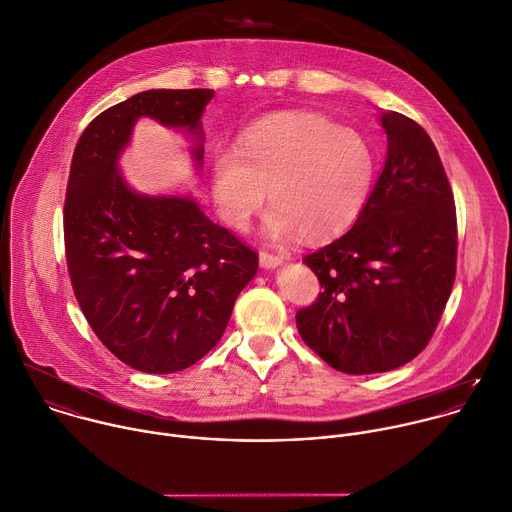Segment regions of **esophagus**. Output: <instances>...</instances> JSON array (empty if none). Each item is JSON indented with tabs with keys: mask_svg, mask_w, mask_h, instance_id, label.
I'll use <instances>...</instances> for the list:
<instances>
[{
	"mask_svg": "<svg viewBox=\"0 0 512 512\" xmlns=\"http://www.w3.org/2000/svg\"><path fill=\"white\" fill-rule=\"evenodd\" d=\"M259 263H261V267H265V269H273V267H277V265L283 263V255L271 253V251H261V253H259Z\"/></svg>",
	"mask_w": 512,
	"mask_h": 512,
	"instance_id": "1",
	"label": "esophagus"
}]
</instances>
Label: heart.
Listing matches in <instances>:
<instances>
[{"mask_svg": "<svg viewBox=\"0 0 512 512\" xmlns=\"http://www.w3.org/2000/svg\"><path fill=\"white\" fill-rule=\"evenodd\" d=\"M376 168V148L362 132L317 112H275L245 128L235 152L213 158L211 185L233 229L249 227L269 191V237L323 243L358 219Z\"/></svg>", "mask_w": 512, "mask_h": 512, "instance_id": "heart-1", "label": "heart"}]
</instances>
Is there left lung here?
Segmentation results:
<instances>
[{"mask_svg":"<svg viewBox=\"0 0 512 512\" xmlns=\"http://www.w3.org/2000/svg\"><path fill=\"white\" fill-rule=\"evenodd\" d=\"M388 156L354 227L307 255L321 293L295 313L303 342L333 370L378 374L430 342L456 277L454 195L428 132L382 112Z\"/></svg>","mask_w":512,"mask_h":512,"instance_id":"left-lung-1","label":"left lung"}]
</instances>
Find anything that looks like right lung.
Masks as SVG:
<instances>
[{
	"label": "right lung",
	"instance_id": "obj_1",
	"mask_svg": "<svg viewBox=\"0 0 512 512\" xmlns=\"http://www.w3.org/2000/svg\"><path fill=\"white\" fill-rule=\"evenodd\" d=\"M213 94H134L98 114L74 148L64 203L72 289L100 342L138 372L173 374L207 356L259 267V255L193 199L138 195L116 168L140 116L197 134L201 162L199 120Z\"/></svg>",
	"mask_w": 512,
	"mask_h": 512
}]
</instances>
